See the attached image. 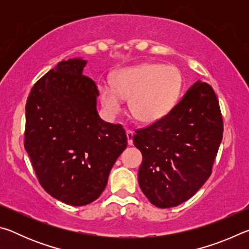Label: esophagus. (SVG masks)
I'll return each instance as SVG.
<instances>
[{"instance_id": "esophagus-1", "label": "esophagus", "mask_w": 249, "mask_h": 249, "mask_svg": "<svg viewBox=\"0 0 249 249\" xmlns=\"http://www.w3.org/2000/svg\"><path fill=\"white\" fill-rule=\"evenodd\" d=\"M126 136H127V142L128 145H133V136H134V132L130 129L126 130Z\"/></svg>"}]
</instances>
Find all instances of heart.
I'll list each match as a JSON object with an SVG mask.
<instances>
[{"mask_svg":"<svg viewBox=\"0 0 249 249\" xmlns=\"http://www.w3.org/2000/svg\"><path fill=\"white\" fill-rule=\"evenodd\" d=\"M181 81L176 67L146 62L116 72L111 80L112 87L100 86V100L112 115L121 111L122 100H128L129 112L135 119L153 123L170 111Z\"/></svg>","mask_w":249,"mask_h":249,"instance_id":"obj_1","label":"heart"}]
</instances>
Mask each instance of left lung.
I'll return each instance as SVG.
<instances>
[{"mask_svg": "<svg viewBox=\"0 0 249 249\" xmlns=\"http://www.w3.org/2000/svg\"><path fill=\"white\" fill-rule=\"evenodd\" d=\"M135 133L142 193L157 208L181 204L209 179L220 148L223 117L215 92L196 82L165 116Z\"/></svg>", "mask_w": 249, "mask_h": 249, "instance_id": "1", "label": "left lung"}]
</instances>
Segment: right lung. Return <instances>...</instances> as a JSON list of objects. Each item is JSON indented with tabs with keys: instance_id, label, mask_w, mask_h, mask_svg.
<instances>
[{
	"instance_id": "right-lung-1",
	"label": "right lung",
	"mask_w": 249,
	"mask_h": 249,
	"mask_svg": "<svg viewBox=\"0 0 249 249\" xmlns=\"http://www.w3.org/2000/svg\"><path fill=\"white\" fill-rule=\"evenodd\" d=\"M82 59L64 60L32 88L24 146L44 190L73 206L95 201L127 146L121 124L96 112L99 90L82 74Z\"/></svg>"
}]
</instances>
